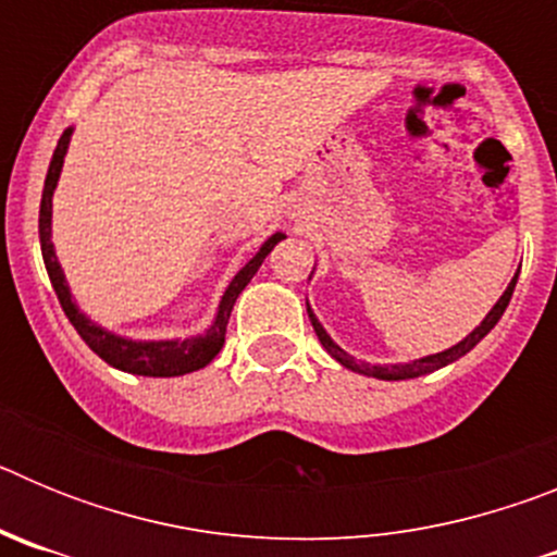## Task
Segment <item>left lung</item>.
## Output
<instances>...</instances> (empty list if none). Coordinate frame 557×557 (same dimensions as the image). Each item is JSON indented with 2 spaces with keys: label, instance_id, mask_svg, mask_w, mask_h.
<instances>
[{
  "label": "left lung",
  "instance_id": "1",
  "mask_svg": "<svg viewBox=\"0 0 557 557\" xmlns=\"http://www.w3.org/2000/svg\"><path fill=\"white\" fill-rule=\"evenodd\" d=\"M309 278H312V275H309ZM516 282H519V273H516L513 278H510L508 289H505V293L499 295V301H496L494 307H491V312L485 314V318H482L480 326H476L471 334H466V337H462L460 343H457V346L446 348V351L430 354V357L412 359V362H396V366H371V362H362V359H354L351 354H346V351H343V348L337 346V343H334L332 334H329L326 329H323V323L318 321V314L312 312V307H309V301H307V312H309V321H312L314 334H318V339H321V346L326 348V351L332 354L334 359H337L339 366L348 368V371H354V373H362V376H373V379H387V382H398V379L426 376V373L437 371V368H446V366H449V362H455V359L466 357V354H469L471 348H474L476 343H480V339L485 337V334H488L491 329L496 326V323H499V318H502V314H505V309H508V304H510V295H513Z\"/></svg>",
  "mask_w": 557,
  "mask_h": 557
}]
</instances>
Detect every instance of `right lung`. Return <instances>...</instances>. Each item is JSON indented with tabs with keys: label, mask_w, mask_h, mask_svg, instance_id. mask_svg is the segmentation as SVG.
<instances>
[{
	"label": "right lung",
	"mask_w": 557,
	"mask_h": 557,
	"mask_svg": "<svg viewBox=\"0 0 557 557\" xmlns=\"http://www.w3.org/2000/svg\"><path fill=\"white\" fill-rule=\"evenodd\" d=\"M72 133L75 127H66L63 136L58 139L55 152H52V161H49L47 181H44V195H41V211H38V236H41V256L44 264H47L49 282L55 289L58 301H61L63 312L72 321V326L77 329L86 346L97 354L100 359H106L111 368H120L125 373H136V376H184V373L200 371L218 357L220 348L225 343V326H228L231 309H234L236 298L248 287V282L256 275V270L262 268L264 256L282 243L284 234L275 231L273 236L264 239V245L256 250V256L245 264L239 273L231 278V284L225 287L223 298L218 304V314L211 326L203 334H195V337L184 339H131L122 337V334H113L108 329H102L100 323H95L77 307V301L72 298V289H69L66 275H63L61 262L55 256V245H52V195H55L58 178H61L63 159H66L69 141H72Z\"/></svg>",
	"instance_id": "1"
}]
</instances>
